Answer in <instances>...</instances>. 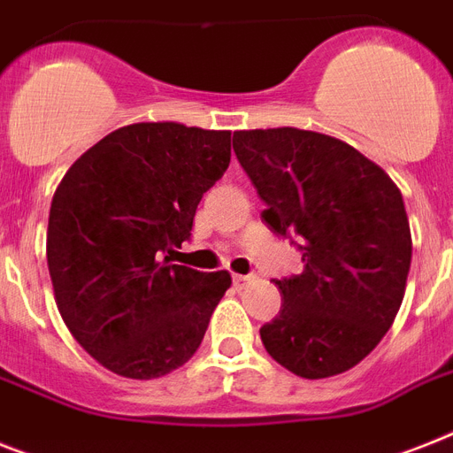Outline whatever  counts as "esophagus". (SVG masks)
Segmentation results:
<instances>
[{
    "label": "esophagus",
    "instance_id": "34e87169",
    "mask_svg": "<svg viewBox=\"0 0 453 453\" xmlns=\"http://www.w3.org/2000/svg\"><path fill=\"white\" fill-rule=\"evenodd\" d=\"M233 281H234V286H239V288H242V286L256 281V274H234Z\"/></svg>",
    "mask_w": 453,
    "mask_h": 453
}]
</instances>
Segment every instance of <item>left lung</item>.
<instances>
[{
    "instance_id": "1",
    "label": "left lung",
    "mask_w": 453,
    "mask_h": 453,
    "mask_svg": "<svg viewBox=\"0 0 453 453\" xmlns=\"http://www.w3.org/2000/svg\"><path fill=\"white\" fill-rule=\"evenodd\" d=\"M233 149L265 223L303 251V272L277 279L284 304L260 328L272 358L304 380L358 365L405 296L411 234L398 186L363 153L297 127L234 132Z\"/></svg>"
}]
</instances>
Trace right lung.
Listing matches in <instances>:
<instances>
[{
    "instance_id": "obj_1",
    "label": "right lung",
    "mask_w": 453,
    "mask_h": 453,
    "mask_svg": "<svg viewBox=\"0 0 453 453\" xmlns=\"http://www.w3.org/2000/svg\"><path fill=\"white\" fill-rule=\"evenodd\" d=\"M230 165V132L137 123L106 134L53 195L46 258L69 333L130 380L163 377L202 344L233 279L169 265L202 195Z\"/></svg>"
}]
</instances>
